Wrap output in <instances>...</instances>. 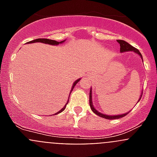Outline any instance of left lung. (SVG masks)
I'll use <instances>...</instances> for the list:
<instances>
[{"label":"left lung","instance_id":"left-lung-1","mask_svg":"<svg viewBox=\"0 0 157 157\" xmlns=\"http://www.w3.org/2000/svg\"><path fill=\"white\" fill-rule=\"evenodd\" d=\"M118 43L120 45V52H135L136 54H138V56L141 58V59L143 60L142 59V56H141V52H139V50H138L137 48H135L134 47H133L132 45H130L129 43H127V41H123V40H117ZM141 97H140L139 100L138 101L141 100ZM90 106L91 108V110L95 113L96 115H98V116H101L102 118H105L106 120H117V119H120V118H123L125 116H127L128 114V112L127 113H124V114H122V115H113V116H109V115H105L103 114V113H101L99 111H98L97 109L94 108V105H93V100H92V89L90 88Z\"/></svg>","mask_w":157,"mask_h":157}]
</instances>
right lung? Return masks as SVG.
I'll return each instance as SVG.
<instances>
[{
    "label": "right lung",
    "mask_w": 157,
    "mask_h": 157,
    "mask_svg": "<svg viewBox=\"0 0 157 157\" xmlns=\"http://www.w3.org/2000/svg\"><path fill=\"white\" fill-rule=\"evenodd\" d=\"M64 41H65V40H64V41H54V40L46 39V38H37V39H35V40H33V41H29V42H27V44H30V43L41 42V43H44V44H48V45H59V44H62V43H63ZM80 79H81V78H78V79H77L75 82L74 83H73V85H72V87H71V93L72 90L74 89V87L75 86L76 84H77L78 82H79ZM66 105H67V104H66ZM66 105H65V106L63 107V109H60V110H59L58 112H56L55 115H57V114H59V113H60V112H63V111L65 109V108H66Z\"/></svg>",
    "instance_id": "add662e5"
}]
</instances>
